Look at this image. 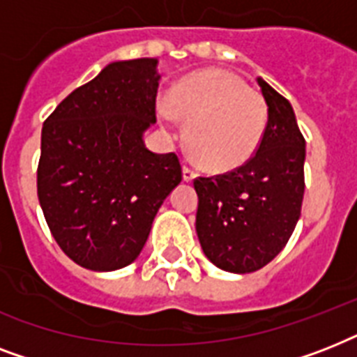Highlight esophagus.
Returning <instances> with one entry per match:
<instances>
[{"label": "esophagus", "instance_id": "34e87169", "mask_svg": "<svg viewBox=\"0 0 357 357\" xmlns=\"http://www.w3.org/2000/svg\"><path fill=\"white\" fill-rule=\"evenodd\" d=\"M196 178V172L190 167H183V179L185 181H192Z\"/></svg>", "mask_w": 357, "mask_h": 357}]
</instances>
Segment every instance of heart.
Masks as SVG:
<instances>
[{
    "label": "heart",
    "instance_id": "b5f03b06",
    "mask_svg": "<svg viewBox=\"0 0 357 357\" xmlns=\"http://www.w3.org/2000/svg\"><path fill=\"white\" fill-rule=\"evenodd\" d=\"M159 116L174 126L187 122V142L202 167L226 172L248 161L266 128V105L259 92L226 70H204L174 86Z\"/></svg>",
    "mask_w": 357,
    "mask_h": 357
}]
</instances>
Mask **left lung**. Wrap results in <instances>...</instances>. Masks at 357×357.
Segmentation results:
<instances>
[{
  "instance_id": "1",
  "label": "left lung",
  "mask_w": 357,
  "mask_h": 357,
  "mask_svg": "<svg viewBox=\"0 0 357 357\" xmlns=\"http://www.w3.org/2000/svg\"><path fill=\"white\" fill-rule=\"evenodd\" d=\"M268 107L265 133L243 167L196 178V234L213 265L246 274L271 263L300 218L305 140L291 103L257 77Z\"/></svg>"
}]
</instances>
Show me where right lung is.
I'll return each mask as SVG.
<instances>
[{
  "label": "right lung",
  "instance_id": "right-lung-1",
  "mask_svg": "<svg viewBox=\"0 0 357 357\" xmlns=\"http://www.w3.org/2000/svg\"><path fill=\"white\" fill-rule=\"evenodd\" d=\"M157 59L107 64L59 103L42 128L38 200L57 244L89 271L139 257L159 207L181 181L176 153H153Z\"/></svg>",
  "mask_w": 357,
  "mask_h": 357
}]
</instances>
